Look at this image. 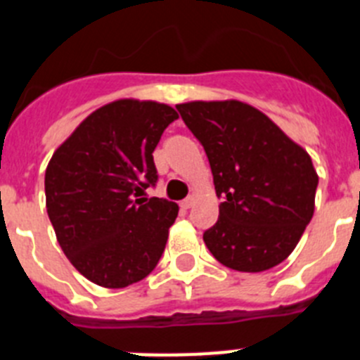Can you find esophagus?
<instances>
[{
    "mask_svg": "<svg viewBox=\"0 0 360 360\" xmlns=\"http://www.w3.org/2000/svg\"><path fill=\"white\" fill-rule=\"evenodd\" d=\"M193 205H195V198H193V196H189V198H186V200H182V202H180V207L182 209H191L193 207Z\"/></svg>",
    "mask_w": 360,
    "mask_h": 360,
    "instance_id": "obj_1",
    "label": "esophagus"
}]
</instances>
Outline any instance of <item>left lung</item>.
I'll list each match as a JSON object with an SVG mask.
<instances>
[{"mask_svg":"<svg viewBox=\"0 0 360 360\" xmlns=\"http://www.w3.org/2000/svg\"><path fill=\"white\" fill-rule=\"evenodd\" d=\"M209 158L218 221L203 241L221 265L263 272L295 249L316 209L311 158L278 124L241 101L176 104Z\"/></svg>","mask_w":360,"mask_h":360,"instance_id":"1","label":"left lung"}]
</instances>
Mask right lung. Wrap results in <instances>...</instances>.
Returning a JSON list of instances; mask_svg holds the SVG:
<instances>
[{"label":"right lung","instance_id":"1","mask_svg":"<svg viewBox=\"0 0 360 360\" xmlns=\"http://www.w3.org/2000/svg\"><path fill=\"white\" fill-rule=\"evenodd\" d=\"M176 119L167 104L119 98L86 117L50 158L44 195L57 241L98 287L141 281L164 252L178 205L141 196L157 182L153 151Z\"/></svg>","mask_w":360,"mask_h":360}]
</instances>
